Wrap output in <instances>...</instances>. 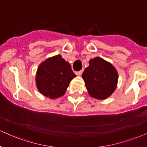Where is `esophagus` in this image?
Wrapping results in <instances>:
<instances>
[{"label":"esophagus","mask_w":147,"mask_h":147,"mask_svg":"<svg viewBox=\"0 0 147 147\" xmlns=\"http://www.w3.org/2000/svg\"><path fill=\"white\" fill-rule=\"evenodd\" d=\"M83 72H84V69H82V70H79V71L76 72V74H77V75H82V74L83 73Z\"/></svg>","instance_id":"34e87169"}]
</instances>
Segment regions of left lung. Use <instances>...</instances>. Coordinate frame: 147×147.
Segmentation results:
<instances>
[{
    "label": "left lung",
    "instance_id": "1",
    "mask_svg": "<svg viewBox=\"0 0 147 147\" xmlns=\"http://www.w3.org/2000/svg\"><path fill=\"white\" fill-rule=\"evenodd\" d=\"M89 95L94 98L104 99L115 90L118 79L115 68L100 57L89 61V66L82 74Z\"/></svg>",
    "mask_w": 147,
    "mask_h": 147
}]
</instances>
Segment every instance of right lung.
Returning a JSON list of instances; mask_svg holds the SVG:
<instances>
[{"label": "right lung", "instance_id": "obj_1", "mask_svg": "<svg viewBox=\"0 0 147 147\" xmlns=\"http://www.w3.org/2000/svg\"><path fill=\"white\" fill-rule=\"evenodd\" d=\"M70 63L61 55L45 61L36 72V86L39 92L50 98L64 95L70 81L75 77Z\"/></svg>", "mask_w": 147, "mask_h": 147}]
</instances>
